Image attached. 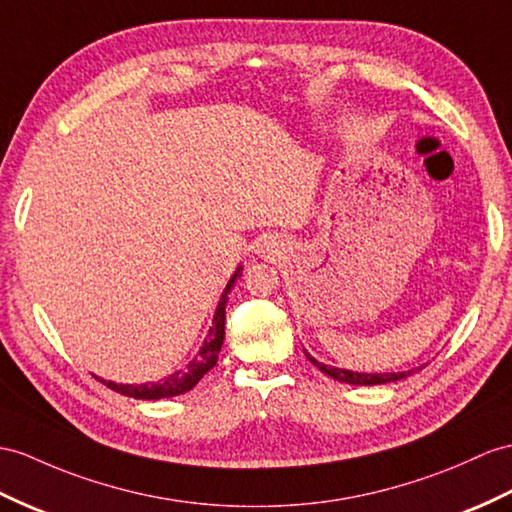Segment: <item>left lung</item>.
Instances as JSON below:
<instances>
[{
  "instance_id": "obj_1",
  "label": "left lung",
  "mask_w": 512,
  "mask_h": 512,
  "mask_svg": "<svg viewBox=\"0 0 512 512\" xmlns=\"http://www.w3.org/2000/svg\"><path fill=\"white\" fill-rule=\"evenodd\" d=\"M310 363H313L319 371L326 373V376L345 382V384H358V386H373V384H386V382H397L413 373L410 371H400V373H358V371H350V369H339V367H330L319 363L317 358H313L310 354H306Z\"/></svg>"
}]
</instances>
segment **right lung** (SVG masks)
I'll list each match as a JSON object with an SVG mask.
<instances>
[{
  "label": "right lung",
  "instance_id": "obj_1",
  "mask_svg": "<svg viewBox=\"0 0 512 512\" xmlns=\"http://www.w3.org/2000/svg\"><path fill=\"white\" fill-rule=\"evenodd\" d=\"M241 267L234 271V276L230 278L228 286L221 293V302L217 304L215 310V319H213V328H210L206 341L202 345V350L197 352V356L191 360L184 369L171 373L165 380L160 382H145V384H117V382H106L102 380L108 389L117 391L126 397H134V400H162V397H173V395H182L186 391H191L193 386L202 380L206 373L217 365V356L221 352L223 345V334H226V302H228V293L232 291V286L236 278L241 276Z\"/></svg>",
  "mask_w": 512,
  "mask_h": 512
}]
</instances>
